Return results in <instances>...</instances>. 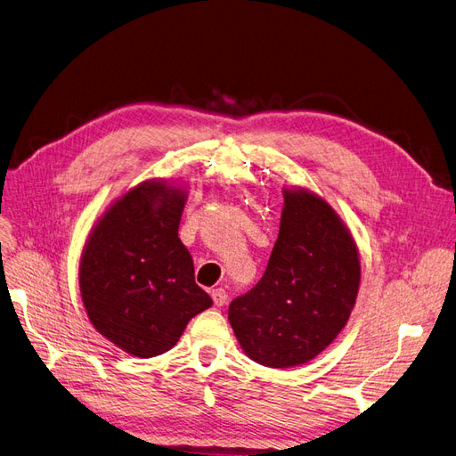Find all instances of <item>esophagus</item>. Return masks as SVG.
<instances>
[{"label": "esophagus", "mask_w": 456, "mask_h": 456, "mask_svg": "<svg viewBox=\"0 0 456 456\" xmlns=\"http://www.w3.org/2000/svg\"><path fill=\"white\" fill-rule=\"evenodd\" d=\"M227 291L224 288H216L212 289V299H214V305L216 306H224L227 303Z\"/></svg>", "instance_id": "34e87169"}]
</instances>
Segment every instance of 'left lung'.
Here are the masks:
<instances>
[{
	"mask_svg": "<svg viewBox=\"0 0 456 456\" xmlns=\"http://www.w3.org/2000/svg\"><path fill=\"white\" fill-rule=\"evenodd\" d=\"M358 288V248L341 217L311 191L284 189L281 231L265 274L231 301V328L254 362L301 365L345 328Z\"/></svg>",
	"mask_w": 456,
	"mask_h": 456,
	"instance_id": "8db88e82",
	"label": "left lung"
}]
</instances>
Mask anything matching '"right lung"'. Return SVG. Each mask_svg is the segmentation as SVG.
I'll return each instance as SVG.
<instances>
[{
  "label": "right lung",
  "instance_id": "add662e5",
  "mask_svg": "<svg viewBox=\"0 0 456 456\" xmlns=\"http://www.w3.org/2000/svg\"><path fill=\"white\" fill-rule=\"evenodd\" d=\"M185 191L143 182L100 217L79 263L83 305L108 341L138 358L170 350L212 306L178 237Z\"/></svg>",
  "mask_w": 456,
  "mask_h": 456
}]
</instances>
